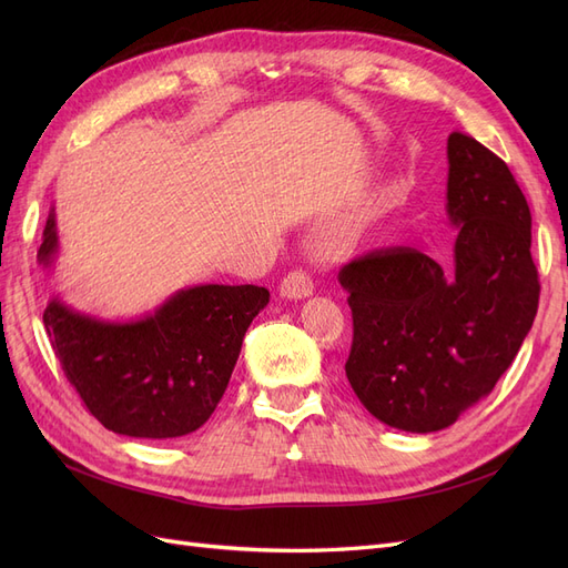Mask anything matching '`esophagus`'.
<instances>
[{
  "label": "esophagus",
  "instance_id": "esophagus-1",
  "mask_svg": "<svg viewBox=\"0 0 568 568\" xmlns=\"http://www.w3.org/2000/svg\"><path fill=\"white\" fill-rule=\"evenodd\" d=\"M313 288H315V284H313V280H311V274H307L305 270H294V272H288L286 277L282 280V286H280V294L284 296V298H307L313 294Z\"/></svg>",
  "mask_w": 568,
  "mask_h": 568
}]
</instances>
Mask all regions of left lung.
I'll list each match as a JSON object with an SVG mask.
<instances>
[{
  "label": "left lung",
  "mask_w": 568,
  "mask_h": 568,
  "mask_svg": "<svg viewBox=\"0 0 568 568\" xmlns=\"http://www.w3.org/2000/svg\"><path fill=\"white\" fill-rule=\"evenodd\" d=\"M453 267L409 246L372 251L338 272L353 313L346 376L372 415L440 432L495 388L538 313L530 209L517 180L474 136H448Z\"/></svg>",
  "instance_id": "left-lung-1"
}]
</instances>
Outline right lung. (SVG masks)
Instances as JSON below:
<instances>
[{
	"label": "right lung",
	"instance_id": "right-lung-1",
	"mask_svg": "<svg viewBox=\"0 0 568 568\" xmlns=\"http://www.w3.org/2000/svg\"><path fill=\"white\" fill-rule=\"evenodd\" d=\"M59 251L49 213L40 265ZM270 303L265 286L201 284L178 291L156 313L132 322L82 315L59 298L44 311L65 379L109 432L132 438H178L215 412L253 317Z\"/></svg>",
	"mask_w": 568,
	"mask_h": 568
}]
</instances>
